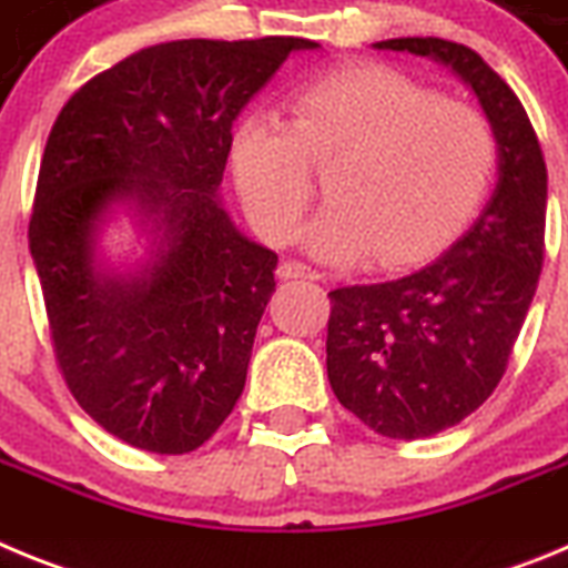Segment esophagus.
I'll return each mask as SVG.
<instances>
[{
	"mask_svg": "<svg viewBox=\"0 0 568 568\" xmlns=\"http://www.w3.org/2000/svg\"><path fill=\"white\" fill-rule=\"evenodd\" d=\"M278 278H284V281H290V278H321V273H318V270L307 267V264H301V261H281Z\"/></svg>",
	"mask_w": 568,
	"mask_h": 568,
	"instance_id": "34e87169",
	"label": "esophagus"
}]
</instances>
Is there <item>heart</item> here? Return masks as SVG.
I'll return each mask as SVG.
<instances>
[{"mask_svg":"<svg viewBox=\"0 0 568 568\" xmlns=\"http://www.w3.org/2000/svg\"><path fill=\"white\" fill-rule=\"evenodd\" d=\"M495 130L480 110L440 99L393 68L333 70L298 90L293 122L244 115L230 164L261 235L287 241L313 202V164L338 159L333 202L301 241L315 258L369 253L406 264L433 253L478 210L495 170Z\"/></svg>","mask_w":568,"mask_h":568,"instance_id":"b5f03b06","label":"heart"}]
</instances>
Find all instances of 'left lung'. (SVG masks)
<instances>
[{
	"label": "left lung",
	"instance_id": "8db88e82",
	"mask_svg": "<svg viewBox=\"0 0 568 568\" xmlns=\"http://www.w3.org/2000/svg\"><path fill=\"white\" fill-rule=\"evenodd\" d=\"M444 64L475 93L498 144V182L480 215L426 267L329 293L327 378L384 438L418 440L460 424L498 386L544 261L546 164L509 84L446 39H386Z\"/></svg>",
	"mask_w": 568,
	"mask_h": 568
}]
</instances>
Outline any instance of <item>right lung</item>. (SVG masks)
Returning <instances> with one entry per match:
<instances>
[{"label": "right lung", "instance_id": "obj_1", "mask_svg": "<svg viewBox=\"0 0 568 568\" xmlns=\"http://www.w3.org/2000/svg\"><path fill=\"white\" fill-rule=\"evenodd\" d=\"M318 42L179 39L77 90L39 168L30 255L70 393L124 444L193 453L244 393L278 255L241 233L222 179L233 124ZM128 217L142 256L106 253Z\"/></svg>", "mask_w": 568, "mask_h": 568}]
</instances>
